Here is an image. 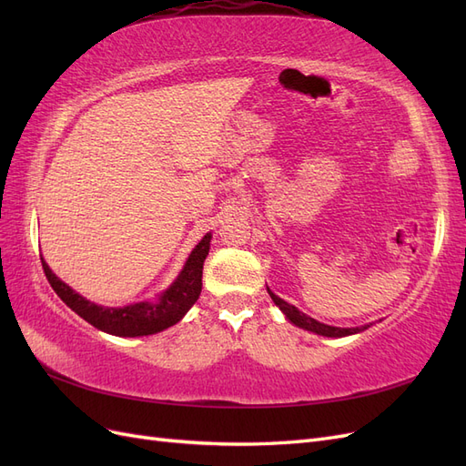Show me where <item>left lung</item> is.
<instances>
[{"mask_svg": "<svg viewBox=\"0 0 466 466\" xmlns=\"http://www.w3.org/2000/svg\"><path fill=\"white\" fill-rule=\"evenodd\" d=\"M268 293H270L272 301L281 309V313H284L293 324H298V327L305 329V330H311L315 334H320V336H330V338H342V336H350V334H356V332H361L370 327V324H365V327H356V329H338V327H329V324H322L311 317H307L305 313H301L298 307L289 305L288 301L279 299L278 295H274L270 289H268Z\"/></svg>", "mask_w": 466, "mask_h": 466, "instance_id": "8db88e82", "label": "left lung"}]
</instances>
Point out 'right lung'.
Returning <instances> with one entry per match:
<instances>
[{
  "mask_svg": "<svg viewBox=\"0 0 466 466\" xmlns=\"http://www.w3.org/2000/svg\"><path fill=\"white\" fill-rule=\"evenodd\" d=\"M211 235H204L202 241L196 245L192 255L188 257L185 268L175 279V284L168 288L159 301H142L126 307H101L81 298L72 288L66 286L64 281L56 276L48 264L42 260V270L46 274L52 289L58 293V298L76 311L81 319H86L95 329L115 334V336H147L161 332L173 327L182 317L187 315L188 309L198 301L202 291V270L204 260L209 252Z\"/></svg>",
  "mask_w": 466,
  "mask_h": 466,
  "instance_id": "1",
  "label": "right lung"
}]
</instances>
